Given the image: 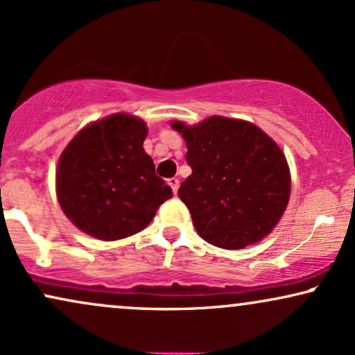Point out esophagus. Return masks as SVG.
Returning <instances> with one entry per match:
<instances>
[{
    "instance_id": "34e87169",
    "label": "esophagus",
    "mask_w": 355,
    "mask_h": 355,
    "mask_svg": "<svg viewBox=\"0 0 355 355\" xmlns=\"http://www.w3.org/2000/svg\"><path fill=\"white\" fill-rule=\"evenodd\" d=\"M168 184L171 186V189H173L174 194H176L178 189H179V179L178 178H171V179H168Z\"/></svg>"
}]
</instances>
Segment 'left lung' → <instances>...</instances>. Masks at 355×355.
<instances>
[{"mask_svg": "<svg viewBox=\"0 0 355 355\" xmlns=\"http://www.w3.org/2000/svg\"><path fill=\"white\" fill-rule=\"evenodd\" d=\"M173 128L192 168L178 196L200 237L225 250L263 240L290 200V166L278 144L250 121L227 116L173 121Z\"/></svg>", "mask_w": 355, "mask_h": 355, "instance_id": "obj_1", "label": "left lung"}]
</instances>
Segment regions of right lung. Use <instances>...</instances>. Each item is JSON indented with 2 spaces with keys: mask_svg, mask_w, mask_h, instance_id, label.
Returning a JSON list of instances; mask_svg holds the SVG:
<instances>
[{
  "mask_svg": "<svg viewBox=\"0 0 355 355\" xmlns=\"http://www.w3.org/2000/svg\"><path fill=\"white\" fill-rule=\"evenodd\" d=\"M146 135L141 118L113 113L87 125L65 146L57 163L55 192L77 229L107 242L130 237L173 198L144 151Z\"/></svg>",
  "mask_w": 355,
  "mask_h": 355,
  "instance_id": "add662e5",
  "label": "right lung"
}]
</instances>
